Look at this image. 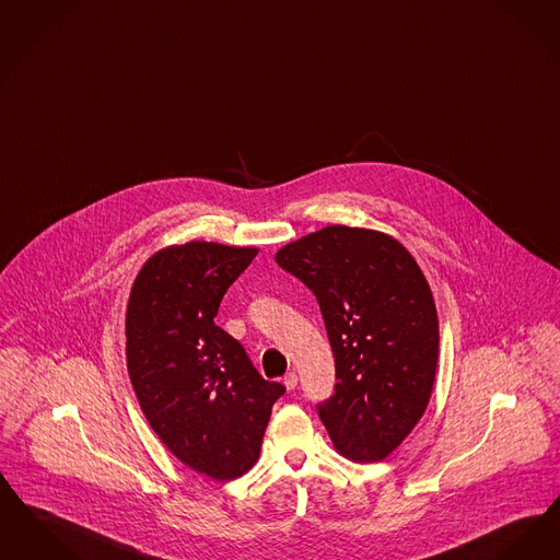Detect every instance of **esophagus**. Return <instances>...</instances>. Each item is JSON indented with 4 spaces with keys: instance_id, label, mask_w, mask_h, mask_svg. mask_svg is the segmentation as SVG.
Masks as SVG:
<instances>
[{
    "instance_id": "34e87169",
    "label": "esophagus",
    "mask_w": 560,
    "mask_h": 560,
    "mask_svg": "<svg viewBox=\"0 0 560 560\" xmlns=\"http://www.w3.org/2000/svg\"><path fill=\"white\" fill-rule=\"evenodd\" d=\"M283 385H285L288 389H295V385H298V375H295V373H288V375L283 377Z\"/></svg>"
}]
</instances>
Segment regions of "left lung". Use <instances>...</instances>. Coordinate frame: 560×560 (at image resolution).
I'll return each mask as SVG.
<instances>
[{"label":"left lung","mask_w":560,"mask_h":560,"mask_svg":"<svg viewBox=\"0 0 560 560\" xmlns=\"http://www.w3.org/2000/svg\"><path fill=\"white\" fill-rule=\"evenodd\" d=\"M316 295L336 357V394L318 404L334 447L377 463L402 444L431 398L440 327L433 293L392 235L329 224L275 254Z\"/></svg>","instance_id":"1"}]
</instances>
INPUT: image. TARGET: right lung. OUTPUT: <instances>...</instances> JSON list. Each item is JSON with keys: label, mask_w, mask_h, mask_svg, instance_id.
I'll return each mask as SVG.
<instances>
[{"label": "right lung", "mask_w": 560, "mask_h": 560, "mask_svg": "<svg viewBox=\"0 0 560 560\" xmlns=\"http://www.w3.org/2000/svg\"><path fill=\"white\" fill-rule=\"evenodd\" d=\"M256 254L217 242L162 247L137 272L127 306V369L148 423L183 465L217 481L256 465L285 392L214 325L224 291Z\"/></svg>", "instance_id": "add662e5"}]
</instances>
